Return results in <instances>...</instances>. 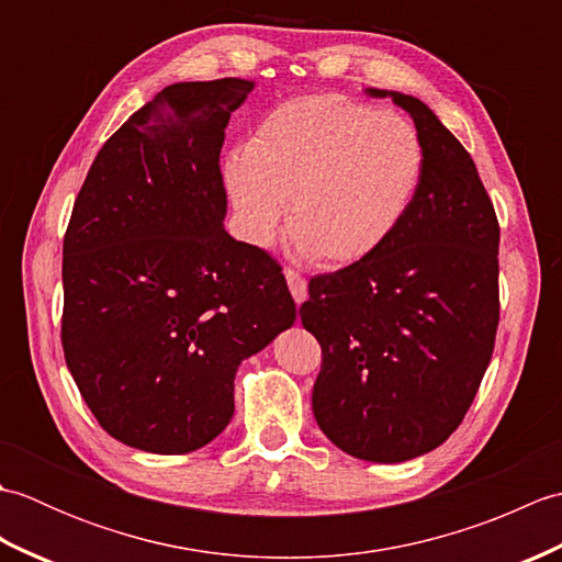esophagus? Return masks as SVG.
I'll return each mask as SVG.
<instances>
[{
    "mask_svg": "<svg viewBox=\"0 0 562 562\" xmlns=\"http://www.w3.org/2000/svg\"><path fill=\"white\" fill-rule=\"evenodd\" d=\"M284 278H288V284H290V292H292V296H294V302L302 304V302L306 300V294H308L306 278H304L302 272H296V270H292V268L284 270Z\"/></svg>",
    "mask_w": 562,
    "mask_h": 562,
    "instance_id": "obj_1",
    "label": "esophagus"
}]
</instances>
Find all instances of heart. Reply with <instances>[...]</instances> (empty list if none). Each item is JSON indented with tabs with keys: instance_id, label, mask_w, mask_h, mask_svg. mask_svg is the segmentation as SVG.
Instances as JSON below:
<instances>
[{
	"instance_id": "1",
	"label": "heart",
	"mask_w": 562,
	"mask_h": 562,
	"mask_svg": "<svg viewBox=\"0 0 562 562\" xmlns=\"http://www.w3.org/2000/svg\"><path fill=\"white\" fill-rule=\"evenodd\" d=\"M420 171L423 147L408 121L330 93L274 105L224 178L250 244L270 241L290 200L288 226L302 248L348 266L396 232Z\"/></svg>"
}]
</instances>
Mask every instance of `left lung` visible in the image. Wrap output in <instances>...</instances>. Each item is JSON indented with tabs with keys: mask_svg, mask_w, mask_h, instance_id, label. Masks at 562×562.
<instances>
[{
	"mask_svg": "<svg viewBox=\"0 0 562 562\" xmlns=\"http://www.w3.org/2000/svg\"><path fill=\"white\" fill-rule=\"evenodd\" d=\"M411 113L423 171L401 224L372 256L316 274L302 324L321 345L312 405L355 459L398 463L463 420L491 364L499 321V224L471 154L420 99Z\"/></svg>",
	"mask_w": 562,
	"mask_h": 562,
	"instance_id": "1",
	"label": "left lung"
}]
</instances>
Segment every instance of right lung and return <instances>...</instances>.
I'll list each match as a JSON object with an SVG mask.
<instances>
[{
	"label": "right lung",
	"instance_id": "add662e5",
	"mask_svg": "<svg viewBox=\"0 0 562 562\" xmlns=\"http://www.w3.org/2000/svg\"><path fill=\"white\" fill-rule=\"evenodd\" d=\"M248 79L161 89L93 159L63 244V350L99 425L151 453L205 447L246 357L296 306L268 250L224 232V130Z\"/></svg>",
	"mask_w": 562,
	"mask_h": 562
}]
</instances>
